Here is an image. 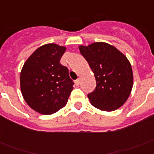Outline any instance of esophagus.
<instances>
[{"label": "esophagus", "mask_w": 154, "mask_h": 154, "mask_svg": "<svg viewBox=\"0 0 154 154\" xmlns=\"http://www.w3.org/2000/svg\"><path fill=\"white\" fill-rule=\"evenodd\" d=\"M74 83H75V85H77V86H78V85H80V80L79 79L76 80V81H75V82H74Z\"/></svg>", "instance_id": "obj_1"}]
</instances>
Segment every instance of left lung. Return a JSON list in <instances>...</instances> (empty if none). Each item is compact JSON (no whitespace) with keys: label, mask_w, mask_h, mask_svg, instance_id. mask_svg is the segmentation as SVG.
<instances>
[{"label":"left lung","mask_w":154,"mask_h":154,"mask_svg":"<svg viewBox=\"0 0 154 154\" xmlns=\"http://www.w3.org/2000/svg\"><path fill=\"white\" fill-rule=\"evenodd\" d=\"M96 79L97 86L88 94L94 107L113 111L124 105L133 88V70L125 56L111 45L95 42L79 46Z\"/></svg>","instance_id":"1"}]
</instances>
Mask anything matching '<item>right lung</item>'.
<instances>
[{
    "instance_id": "add662e5",
    "label": "right lung",
    "mask_w": 154,
    "mask_h": 154,
    "mask_svg": "<svg viewBox=\"0 0 154 154\" xmlns=\"http://www.w3.org/2000/svg\"><path fill=\"white\" fill-rule=\"evenodd\" d=\"M65 50L58 45H44L23 65L21 94L29 106L41 114H53L65 107L73 89L68 68L60 63Z\"/></svg>"
}]
</instances>
